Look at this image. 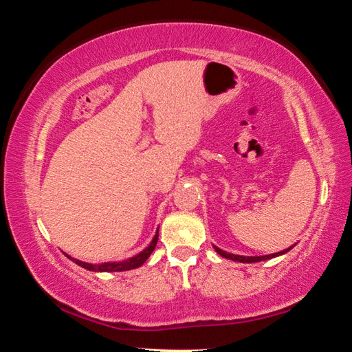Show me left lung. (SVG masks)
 Segmentation results:
<instances>
[{
  "mask_svg": "<svg viewBox=\"0 0 352 352\" xmlns=\"http://www.w3.org/2000/svg\"><path fill=\"white\" fill-rule=\"evenodd\" d=\"M212 247H214V250H216V252H217L220 256H222V258L230 259V261H236V262H243V264H247V262L250 264V262H261V261H267V259L276 258V256H281V254H284V253H287L289 250L294 248V245H292V247H289V248L283 250V252L272 253V254H264V256H241V254H234V253L225 252V250H220V248L216 247V245H212Z\"/></svg>",
  "mask_w": 352,
  "mask_h": 352,
  "instance_id": "left-lung-1",
  "label": "left lung"
}]
</instances>
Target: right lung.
<instances>
[{
    "label": "right lung",
    "instance_id": "obj_1",
    "mask_svg": "<svg viewBox=\"0 0 352 352\" xmlns=\"http://www.w3.org/2000/svg\"><path fill=\"white\" fill-rule=\"evenodd\" d=\"M157 242H158V230H157V233H155L152 242L148 243V245L142 250V252H140L138 254H135V256H132V258H129L126 261H119V262H102V264H91V262H83V261H79L76 258H71L69 254H67V256L71 261L76 262L77 265H80L85 270H90V272H126V270L138 269V267L144 264L148 256L152 254L155 247H157Z\"/></svg>",
    "mask_w": 352,
    "mask_h": 352
}]
</instances>
